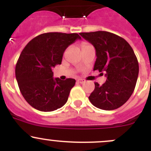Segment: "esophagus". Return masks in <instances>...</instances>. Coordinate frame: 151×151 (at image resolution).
<instances>
[{"instance_id":"1","label":"esophagus","mask_w":151,"mask_h":151,"mask_svg":"<svg viewBox=\"0 0 151 151\" xmlns=\"http://www.w3.org/2000/svg\"><path fill=\"white\" fill-rule=\"evenodd\" d=\"M85 82H86V80H85V79H78V80H77V83H81V84H83V83H85Z\"/></svg>"}]
</instances>
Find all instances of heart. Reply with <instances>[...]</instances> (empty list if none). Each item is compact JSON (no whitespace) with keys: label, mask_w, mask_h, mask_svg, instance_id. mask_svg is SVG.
Listing matches in <instances>:
<instances>
[{"label":"heart","mask_w":151,"mask_h":151,"mask_svg":"<svg viewBox=\"0 0 151 151\" xmlns=\"http://www.w3.org/2000/svg\"><path fill=\"white\" fill-rule=\"evenodd\" d=\"M88 45V44H87V43H83V45Z\"/></svg>","instance_id":"obj_1"}]
</instances>
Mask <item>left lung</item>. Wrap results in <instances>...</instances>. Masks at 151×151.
I'll return each mask as SVG.
<instances>
[{
    "label": "left lung",
    "instance_id": "obj_1",
    "mask_svg": "<svg viewBox=\"0 0 151 151\" xmlns=\"http://www.w3.org/2000/svg\"><path fill=\"white\" fill-rule=\"evenodd\" d=\"M96 49L93 70L104 72L106 82L95 83L90 101L104 110L118 109L129 100L136 86L139 63L133 49L121 36L107 31L80 33ZM102 74V73H101Z\"/></svg>",
    "mask_w": 151,
    "mask_h": 151
}]
</instances>
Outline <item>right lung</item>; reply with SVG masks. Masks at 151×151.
Segmentation results:
<instances>
[{"label": "right lung", "mask_w": 151, "mask_h": 151, "mask_svg": "<svg viewBox=\"0 0 151 151\" xmlns=\"http://www.w3.org/2000/svg\"><path fill=\"white\" fill-rule=\"evenodd\" d=\"M80 39L77 33H45L25 47L17 62L15 75L22 96L30 106L51 112L66 104L76 80L54 79L52 68L61 64L67 47Z\"/></svg>", "instance_id": "1"}]
</instances>
